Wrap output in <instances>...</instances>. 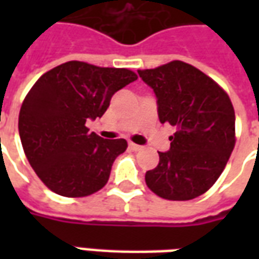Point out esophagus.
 I'll list each match as a JSON object with an SVG mask.
<instances>
[{"mask_svg": "<svg viewBox=\"0 0 259 259\" xmlns=\"http://www.w3.org/2000/svg\"><path fill=\"white\" fill-rule=\"evenodd\" d=\"M129 148L132 151H140V150H143V147L139 146V144H135V143H129Z\"/></svg>", "mask_w": 259, "mask_h": 259, "instance_id": "1", "label": "esophagus"}]
</instances>
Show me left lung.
Segmentation results:
<instances>
[{
	"label": "left lung",
	"instance_id": "8db88e82",
	"mask_svg": "<svg viewBox=\"0 0 259 259\" xmlns=\"http://www.w3.org/2000/svg\"><path fill=\"white\" fill-rule=\"evenodd\" d=\"M157 97L161 123L176 127L170 148L146 174L148 189L165 200L187 201L209 190L233 151L234 109L229 96L200 69L172 61L139 70Z\"/></svg>",
	"mask_w": 259,
	"mask_h": 259
}]
</instances>
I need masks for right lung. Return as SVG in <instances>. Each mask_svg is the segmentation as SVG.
I'll list each match as a JSON object with an SVG mask.
<instances>
[{
  "label": "right lung",
  "mask_w": 259,
  "mask_h": 259,
  "mask_svg": "<svg viewBox=\"0 0 259 259\" xmlns=\"http://www.w3.org/2000/svg\"><path fill=\"white\" fill-rule=\"evenodd\" d=\"M135 80L129 69L69 61L34 83L20 108L19 136L27 161L50 190L85 197L107 185L127 143L105 140L85 122L101 118L113 94Z\"/></svg>",
  "instance_id": "add662e5"
}]
</instances>
